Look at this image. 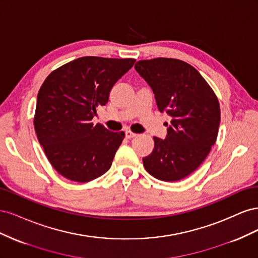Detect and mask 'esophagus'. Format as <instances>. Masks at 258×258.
<instances>
[{"instance_id":"esophagus-1","label":"esophagus","mask_w":258,"mask_h":258,"mask_svg":"<svg viewBox=\"0 0 258 258\" xmlns=\"http://www.w3.org/2000/svg\"><path fill=\"white\" fill-rule=\"evenodd\" d=\"M136 137H137V135L134 134V132H131V131H127V132H126V138H127V139H134V138H136Z\"/></svg>"}]
</instances>
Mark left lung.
Returning a JSON list of instances; mask_svg holds the SVG:
<instances>
[{
	"mask_svg": "<svg viewBox=\"0 0 258 258\" xmlns=\"http://www.w3.org/2000/svg\"><path fill=\"white\" fill-rule=\"evenodd\" d=\"M135 68L151 86L158 110L172 118L166 122L165 140L154 137L144 168L160 181H179L205 161L215 144L221 121L217 97L197 70L182 60H140Z\"/></svg>",
	"mask_w": 258,
	"mask_h": 258,
	"instance_id": "1",
	"label": "left lung"
}]
</instances>
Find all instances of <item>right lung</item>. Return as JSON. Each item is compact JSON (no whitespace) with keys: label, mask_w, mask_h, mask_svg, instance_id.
Wrapping results in <instances>:
<instances>
[{"label":"right lung","mask_w":258,"mask_h":258,"mask_svg":"<svg viewBox=\"0 0 258 258\" xmlns=\"http://www.w3.org/2000/svg\"><path fill=\"white\" fill-rule=\"evenodd\" d=\"M135 62L82 57L46 77L37 93L34 129L50 165L63 177L86 183L111 168L124 132L110 131L91 119Z\"/></svg>","instance_id":"right-lung-1"}]
</instances>
